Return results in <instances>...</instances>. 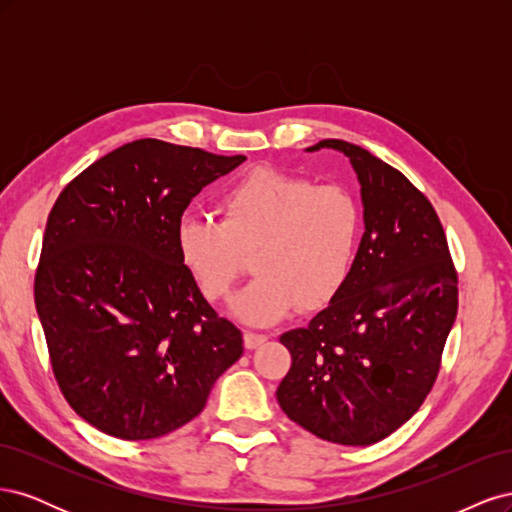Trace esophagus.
I'll return each mask as SVG.
<instances>
[{"mask_svg":"<svg viewBox=\"0 0 512 512\" xmlns=\"http://www.w3.org/2000/svg\"><path fill=\"white\" fill-rule=\"evenodd\" d=\"M243 342H245V348H247V350H254V348H258L260 344H265V342H267V335L254 333V331H245V335H243Z\"/></svg>","mask_w":512,"mask_h":512,"instance_id":"esophagus-1","label":"esophagus"}]
</instances>
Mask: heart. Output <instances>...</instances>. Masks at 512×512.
I'll return each mask as SVG.
<instances>
[{
  "mask_svg": "<svg viewBox=\"0 0 512 512\" xmlns=\"http://www.w3.org/2000/svg\"><path fill=\"white\" fill-rule=\"evenodd\" d=\"M218 213H185L175 228L179 262L209 301L230 299L247 256L258 277L232 305L247 322L316 312L344 290L361 239L348 190L260 168L230 185Z\"/></svg>",
  "mask_w": 512,
  "mask_h": 512,
  "instance_id": "1",
  "label": "heart"
}]
</instances>
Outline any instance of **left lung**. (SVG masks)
Instances as JSON below:
<instances>
[{
	"mask_svg": "<svg viewBox=\"0 0 512 512\" xmlns=\"http://www.w3.org/2000/svg\"><path fill=\"white\" fill-rule=\"evenodd\" d=\"M361 183L365 232L335 301L280 337L292 365L277 386L290 421L344 446L404 425L438 378L457 316V271L427 196L359 145L327 138Z\"/></svg>",
	"mask_w": 512,
	"mask_h": 512,
	"instance_id": "8db88e82",
	"label": "left lung"
}]
</instances>
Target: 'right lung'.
I'll list each match as a JSON object with an SVG mask.
<instances>
[{
  "mask_svg": "<svg viewBox=\"0 0 512 512\" xmlns=\"http://www.w3.org/2000/svg\"><path fill=\"white\" fill-rule=\"evenodd\" d=\"M245 156L141 138L59 194L34 299L61 393L89 425L151 440L190 423L243 335L215 314L175 247L192 198Z\"/></svg>",
  "mask_w": 512,
  "mask_h": 512,
  "instance_id": "add662e5",
  "label": "right lung"
}]
</instances>
